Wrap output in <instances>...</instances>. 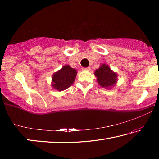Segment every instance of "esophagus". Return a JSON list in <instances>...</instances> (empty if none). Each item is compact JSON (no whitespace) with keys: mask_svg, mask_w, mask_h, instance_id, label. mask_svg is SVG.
Returning <instances> with one entry per match:
<instances>
[{"mask_svg":"<svg viewBox=\"0 0 159 159\" xmlns=\"http://www.w3.org/2000/svg\"><path fill=\"white\" fill-rule=\"evenodd\" d=\"M90 67H85V68H83V69H84V70H88H88H90Z\"/></svg>","mask_w":159,"mask_h":159,"instance_id":"obj_1","label":"esophagus"}]
</instances>
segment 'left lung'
<instances>
[{"label":"left lung","instance_id":"8db88e82","mask_svg":"<svg viewBox=\"0 0 159 159\" xmlns=\"http://www.w3.org/2000/svg\"><path fill=\"white\" fill-rule=\"evenodd\" d=\"M97 80L102 87L109 88L117 81L116 74L113 72L107 64H102L95 71Z\"/></svg>","mask_w":159,"mask_h":159}]
</instances>
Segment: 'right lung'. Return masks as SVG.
Here are the masks:
<instances>
[{"label":"right lung","instance_id":"add662e5","mask_svg":"<svg viewBox=\"0 0 159 159\" xmlns=\"http://www.w3.org/2000/svg\"><path fill=\"white\" fill-rule=\"evenodd\" d=\"M77 71L69 65L64 66L52 76V85L57 90H64L69 88L74 82Z\"/></svg>","mask_w":159,"mask_h":159}]
</instances>
